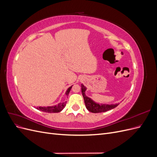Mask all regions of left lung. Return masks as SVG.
<instances>
[{
	"label": "left lung",
	"mask_w": 157,
	"mask_h": 157,
	"mask_svg": "<svg viewBox=\"0 0 157 157\" xmlns=\"http://www.w3.org/2000/svg\"><path fill=\"white\" fill-rule=\"evenodd\" d=\"M81 90L82 94L84 100L85 106H86V109L90 112H92L94 113L105 112L115 108L118 105V103L108 105V104H99L98 103H96L94 101H93L91 98H90L86 96L85 92H86V88L82 84H81Z\"/></svg>",
	"instance_id": "8db88e82"
}]
</instances>
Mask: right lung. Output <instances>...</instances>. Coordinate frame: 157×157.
Listing matches in <instances>:
<instances>
[{
	"label": "right lung",
	"mask_w": 157,
	"mask_h": 157,
	"mask_svg": "<svg viewBox=\"0 0 157 157\" xmlns=\"http://www.w3.org/2000/svg\"><path fill=\"white\" fill-rule=\"evenodd\" d=\"M73 86H70L67 91L65 92L66 96H68L69 93L70 92V90L72 88ZM66 103L67 102H63V103H58V105H54V106H48V107H36V109L38 110H40L41 111H43V112H46V113H59L60 111H61L63 109V108L65 107V106L66 105Z\"/></svg>",
	"instance_id": "add662e5"
}]
</instances>
